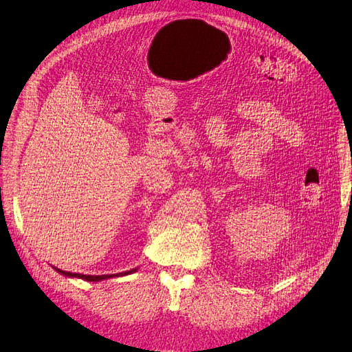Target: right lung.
<instances>
[{
  "label": "right lung",
  "instance_id": "right-lung-1",
  "mask_svg": "<svg viewBox=\"0 0 352 352\" xmlns=\"http://www.w3.org/2000/svg\"><path fill=\"white\" fill-rule=\"evenodd\" d=\"M59 274L65 276V277H75V278H82L85 281H101V280H107V278H111V277H120V276H127V274H132V272H135L138 268H133L130 271H126V272H119V274H109V276H85V274H78V272H68V271H62L59 268H55Z\"/></svg>",
  "mask_w": 352,
  "mask_h": 352
}]
</instances>
